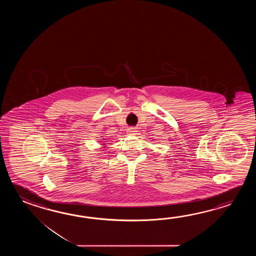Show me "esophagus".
I'll list each match as a JSON object with an SVG mask.
<instances>
[{"mask_svg": "<svg viewBox=\"0 0 256 256\" xmlns=\"http://www.w3.org/2000/svg\"><path fill=\"white\" fill-rule=\"evenodd\" d=\"M128 134H130V136H134L136 134V128H134V127H132V128H129L128 129Z\"/></svg>", "mask_w": 256, "mask_h": 256, "instance_id": "esophagus-1", "label": "esophagus"}]
</instances>
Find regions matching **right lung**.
Listing matches in <instances>:
<instances>
[{"label":"right lung","instance_id":"right-lung-1","mask_svg":"<svg viewBox=\"0 0 256 256\" xmlns=\"http://www.w3.org/2000/svg\"><path fill=\"white\" fill-rule=\"evenodd\" d=\"M104 146H105V144H104Z\"/></svg>","mask_w":256,"mask_h":256}]
</instances>
